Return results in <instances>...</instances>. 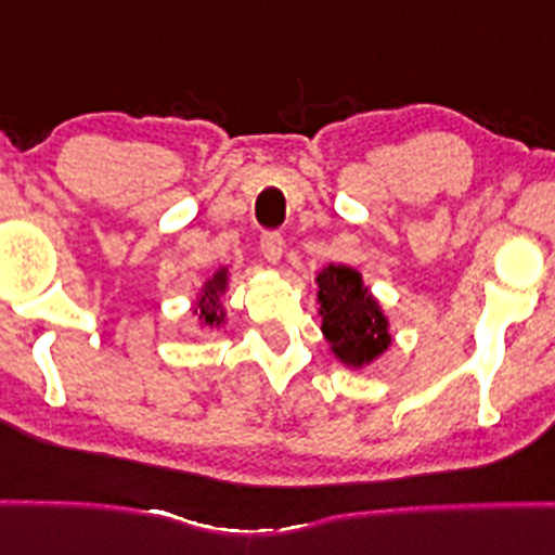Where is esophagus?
I'll return each mask as SVG.
<instances>
[{
  "instance_id": "1",
  "label": "esophagus",
  "mask_w": 555,
  "mask_h": 555,
  "mask_svg": "<svg viewBox=\"0 0 555 555\" xmlns=\"http://www.w3.org/2000/svg\"><path fill=\"white\" fill-rule=\"evenodd\" d=\"M260 253H263L266 263H269V266H279V260H282V253H284V240H282V234L266 232L263 237H260Z\"/></svg>"
}]
</instances>
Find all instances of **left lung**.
<instances>
[{"label":"left lung","instance_id":"8db88e82","mask_svg":"<svg viewBox=\"0 0 555 555\" xmlns=\"http://www.w3.org/2000/svg\"><path fill=\"white\" fill-rule=\"evenodd\" d=\"M318 315L331 354L349 371H362L391 349V321L358 269L328 263L315 276Z\"/></svg>","mask_w":555,"mask_h":555}]
</instances>
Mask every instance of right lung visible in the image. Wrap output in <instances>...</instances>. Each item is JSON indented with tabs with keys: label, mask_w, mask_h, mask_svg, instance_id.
Returning <instances> with one entry per match:
<instances>
[{
	"label": "right lung",
	"mask_w": 555,
	"mask_h": 555,
	"mask_svg": "<svg viewBox=\"0 0 555 555\" xmlns=\"http://www.w3.org/2000/svg\"><path fill=\"white\" fill-rule=\"evenodd\" d=\"M229 292V266H219L211 276L197 286L190 313L197 318L201 331H219L227 326L224 297Z\"/></svg>",
	"instance_id": "obj_1"
}]
</instances>
